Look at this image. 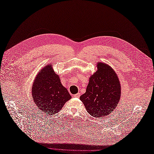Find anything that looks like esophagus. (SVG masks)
I'll use <instances>...</instances> for the list:
<instances>
[{
  "label": "esophagus",
  "instance_id": "1",
  "mask_svg": "<svg viewBox=\"0 0 154 154\" xmlns=\"http://www.w3.org/2000/svg\"><path fill=\"white\" fill-rule=\"evenodd\" d=\"M73 97H76V98H79V97H80V93H77V94H74Z\"/></svg>",
  "mask_w": 154,
  "mask_h": 154
}]
</instances>
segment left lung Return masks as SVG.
<instances>
[{
  "instance_id": "8db88e82",
  "label": "left lung",
  "mask_w": 154,
  "mask_h": 154,
  "mask_svg": "<svg viewBox=\"0 0 154 154\" xmlns=\"http://www.w3.org/2000/svg\"><path fill=\"white\" fill-rule=\"evenodd\" d=\"M120 97V82L116 71L108 64L98 62L86 92L80 97L87 112L99 119L109 115L117 106Z\"/></svg>"
}]
</instances>
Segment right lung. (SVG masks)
Listing matches in <instances>:
<instances>
[{
  "mask_svg": "<svg viewBox=\"0 0 154 154\" xmlns=\"http://www.w3.org/2000/svg\"><path fill=\"white\" fill-rule=\"evenodd\" d=\"M49 64L42 68L32 86L34 103L42 112L52 115L61 111L65 103L71 99L67 89L61 83L59 75Z\"/></svg>",
  "mask_w": 154,
  "mask_h": 154,
  "instance_id": "1",
  "label": "right lung"
}]
</instances>
